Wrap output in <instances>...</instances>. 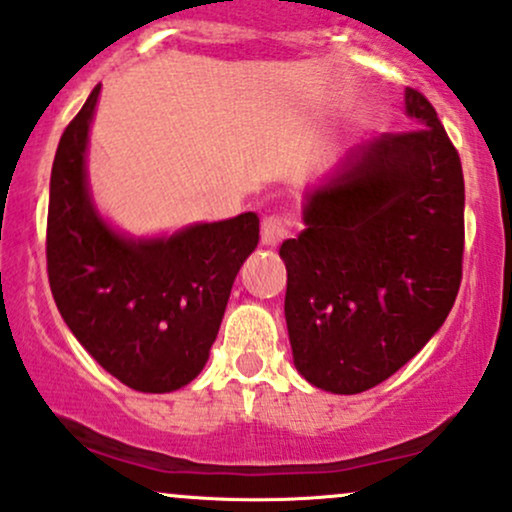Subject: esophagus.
<instances>
[{"mask_svg":"<svg viewBox=\"0 0 512 512\" xmlns=\"http://www.w3.org/2000/svg\"><path fill=\"white\" fill-rule=\"evenodd\" d=\"M291 226H294L291 216H267L262 221V245L277 247L284 238H289Z\"/></svg>","mask_w":512,"mask_h":512,"instance_id":"34e87169","label":"esophagus"}]
</instances>
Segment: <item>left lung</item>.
Masks as SVG:
<instances>
[{
    "instance_id": "8db88e82",
    "label": "left lung",
    "mask_w": 512,
    "mask_h": 512,
    "mask_svg": "<svg viewBox=\"0 0 512 512\" xmlns=\"http://www.w3.org/2000/svg\"><path fill=\"white\" fill-rule=\"evenodd\" d=\"M403 99L413 131L347 148L308 184L301 235L279 247L294 367L330 393H362L411 362L462 282V162L430 101Z\"/></svg>"
}]
</instances>
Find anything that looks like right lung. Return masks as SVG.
<instances>
[{
	"label": "right lung",
	"mask_w": 512,
	"mask_h": 512,
	"mask_svg": "<svg viewBox=\"0 0 512 512\" xmlns=\"http://www.w3.org/2000/svg\"><path fill=\"white\" fill-rule=\"evenodd\" d=\"M101 84L60 138L50 172L48 279L67 328L128 389L170 393L209 362L230 289L260 243L247 211L133 238L99 211L87 174Z\"/></svg>",
	"instance_id": "add662e5"
}]
</instances>
